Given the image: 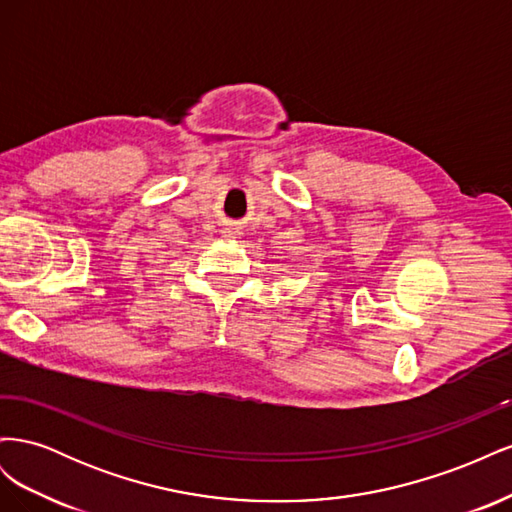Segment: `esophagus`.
Returning a JSON list of instances; mask_svg holds the SVG:
<instances>
[{"mask_svg":"<svg viewBox=\"0 0 512 512\" xmlns=\"http://www.w3.org/2000/svg\"><path fill=\"white\" fill-rule=\"evenodd\" d=\"M226 232H228V235H232V232H235V230H230V228H228V230H226Z\"/></svg>","mask_w":512,"mask_h":512,"instance_id":"34e87169","label":"esophagus"}]
</instances>
